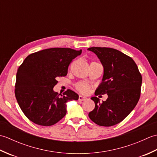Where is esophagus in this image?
Segmentation results:
<instances>
[{"instance_id":"esophagus-1","label":"esophagus","mask_w":157,"mask_h":157,"mask_svg":"<svg viewBox=\"0 0 157 157\" xmlns=\"http://www.w3.org/2000/svg\"><path fill=\"white\" fill-rule=\"evenodd\" d=\"M86 99H87V98L85 97V96H82V95H79V101H86Z\"/></svg>"}]
</instances>
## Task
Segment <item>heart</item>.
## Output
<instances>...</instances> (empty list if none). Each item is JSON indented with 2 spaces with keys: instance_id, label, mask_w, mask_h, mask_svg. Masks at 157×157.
I'll list each match as a JSON object with an SVG mask.
<instances>
[{
  "instance_id": "obj_1",
  "label": "heart",
  "mask_w": 157,
  "mask_h": 157,
  "mask_svg": "<svg viewBox=\"0 0 157 157\" xmlns=\"http://www.w3.org/2000/svg\"><path fill=\"white\" fill-rule=\"evenodd\" d=\"M90 86L88 83L81 82L76 84V89L82 94H87L90 91Z\"/></svg>"
}]
</instances>
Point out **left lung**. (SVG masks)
<instances>
[{
	"label": "left lung",
	"mask_w": 157,
	"mask_h": 157,
	"mask_svg": "<svg viewBox=\"0 0 157 157\" xmlns=\"http://www.w3.org/2000/svg\"><path fill=\"white\" fill-rule=\"evenodd\" d=\"M104 68L102 82L95 95H108L100 102L96 96L91 99L95 108L88 116L101 126L109 127L122 121L135 108L140 96L142 75L134 60L117 50L106 47H91Z\"/></svg>",
	"instance_id": "1"
}]
</instances>
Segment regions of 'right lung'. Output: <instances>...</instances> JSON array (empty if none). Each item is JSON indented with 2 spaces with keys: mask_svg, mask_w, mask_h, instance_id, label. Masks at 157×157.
I'll list each match as a JSON object with an SVG mask.
<instances>
[{
  "mask_svg": "<svg viewBox=\"0 0 157 157\" xmlns=\"http://www.w3.org/2000/svg\"><path fill=\"white\" fill-rule=\"evenodd\" d=\"M82 50L44 49L28 55L16 75L15 94L24 115L37 125L51 126L65 117L67 102L79 96L71 90L63 95L55 92L56 78L66 76L70 63Z\"/></svg>",
  "mask_w": 157,
  "mask_h": 157,
  "instance_id": "1",
  "label": "right lung"
}]
</instances>
